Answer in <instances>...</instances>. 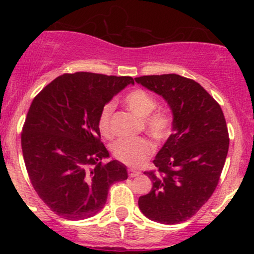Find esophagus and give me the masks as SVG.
Returning <instances> with one entry per match:
<instances>
[{
	"mask_svg": "<svg viewBox=\"0 0 254 254\" xmlns=\"http://www.w3.org/2000/svg\"><path fill=\"white\" fill-rule=\"evenodd\" d=\"M127 173H129V177L130 178H133V177L139 176V174H141V172L133 170V168H129V170H127Z\"/></svg>",
	"mask_w": 254,
	"mask_h": 254,
	"instance_id": "1",
	"label": "esophagus"
}]
</instances>
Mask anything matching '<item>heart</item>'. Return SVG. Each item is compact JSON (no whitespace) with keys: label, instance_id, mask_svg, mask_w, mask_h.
Wrapping results in <instances>:
<instances>
[{"label":"heart","instance_id":"obj_1","mask_svg":"<svg viewBox=\"0 0 254 254\" xmlns=\"http://www.w3.org/2000/svg\"><path fill=\"white\" fill-rule=\"evenodd\" d=\"M124 105L136 117L142 119V127L151 138L160 142L170 135L171 121L166 113L154 111L157 103L155 98L142 89H135L127 93L124 98ZM113 112V104L109 103L101 109L99 115L98 127L104 136H111V117ZM153 153V145L145 138L119 139L112 145V154L123 164L138 167L144 164Z\"/></svg>","mask_w":254,"mask_h":254}]
</instances>
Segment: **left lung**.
Segmentation results:
<instances>
[{"label": "left lung", "mask_w": 254, "mask_h": 254, "mask_svg": "<svg viewBox=\"0 0 254 254\" xmlns=\"http://www.w3.org/2000/svg\"><path fill=\"white\" fill-rule=\"evenodd\" d=\"M135 81L164 98L173 115V133L154 160L157 173H144L153 188L138 198V208L151 221L177 224L193 216L216 189L229 147L226 119L196 81L177 74Z\"/></svg>", "instance_id": "left-lung-1"}]
</instances>
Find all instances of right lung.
<instances>
[{
  "label": "right lung",
  "mask_w": 254,
  "mask_h": 254,
  "mask_svg": "<svg viewBox=\"0 0 254 254\" xmlns=\"http://www.w3.org/2000/svg\"><path fill=\"white\" fill-rule=\"evenodd\" d=\"M130 76L64 74L32 101L21 147L31 183L43 202L66 220L93 217L104 208L110 186L127 179L118 160L101 143L99 115Z\"/></svg>",
  "instance_id": "obj_1"
}]
</instances>
